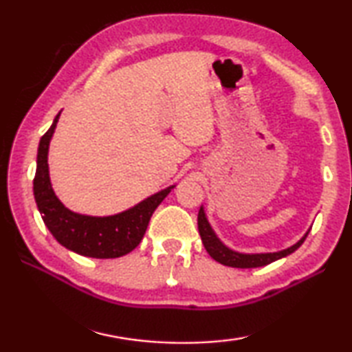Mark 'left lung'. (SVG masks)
<instances>
[{"label":"left lung","mask_w":352,"mask_h":352,"mask_svg":"<svg viewBox=\"0 0 352 352\" xmlns=\"http://www.w3.org/2000/svg\"><path fill=\"white\" fill-rule=\"evenodd\" d=\"M199 233L201 237V242L206 248V252L210 253L211 258L214 261L220 262V264L228 265V267H234V269H256V267H264L267 264H272L281 258H285L290 253H294L295 250L301 247V243L305 242V239L309 234L307 233L298 241L295 245H292L285 250H281V252H275V253H239L234 252L225 245V243L219 239L217 234L214 233V230L211 228L210 222H208L206 214H205V208L200 206L199 211Z\"/></svg>","instance_id":"obj_1"}]
</instances>
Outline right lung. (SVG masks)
<instances>
[{
	"label": "right lung",
	"mask_w": 352,
	"mask_h": 352,
	"mask_svg": "<svg viewBox=\"0 0 352 352\" xmlns=\"http://www.w3.org/2000/svg\"><path fill=\"white\" fill-rule=\"evenodd\" d=\"M56 116L50 130L41 136L37 152V170L34 178V197L45 225L56 241L77 254L96 259H113L132 252L144 236L153 211L174 186H169L113 216H85L68 210L52 189L47 152L58 122Z\"/></svg>",
	"instance_id": "right-lung-1"
}]
</instances>
